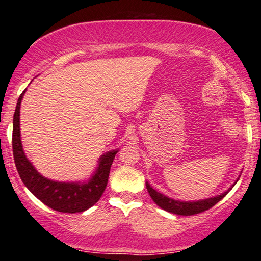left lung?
<instances>
[{"instance_id": "8db88e82", "label": "left lung", "mask_w": 261, "mask_h": 261, "mask_svg": "<svg viewBox=\"0 0 261 261\" xmlns=\"http://www.w3.org/2000/svg\"><path fill=\"white\" fill-rule=\"evenodd\" d=\"M239 177L237 178V181L233 183L232 187L228 188V190H226L225 193L213 197H208V199L197 200V201H181V200L171 199V197L164 195V194L157 192L156 189H153L152 187L150 186L149 182H145V185H146V189H148V193L150 194V196H151L153 202L159 205V207H161L169 213H172V214L187 216V215H194V214H199V213H202L204 211H207V209L212 208L213 205L218 203L219 201H221L223 197L229 193V190L233 188L234 185L238 182V179H239Z\"/></svg>"}]
</instances>
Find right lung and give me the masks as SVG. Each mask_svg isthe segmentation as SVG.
Here are the masks:
<instances>
[{
    "label": "right lung",
    "instance_id": "obj_1",
    "mask_svg": "<svg viewBox=\"0 0 261 261\" xmlns=\"http://www.w3.org/2000/svg\"><path fill=\"white\" fill-rule=\"evenodd\" d=\"M25 90L17 100L13 119V153L22 182L33 195L61 213H82L92 207L100 199L106 188L110 169L118 149L102 153L92 176L86 181L59 182L42 176L27 159L23 151L20 132V108Z\"/></svg>",
    "mask_w": 261,
    "mask_h": 261
}]
</instances>
